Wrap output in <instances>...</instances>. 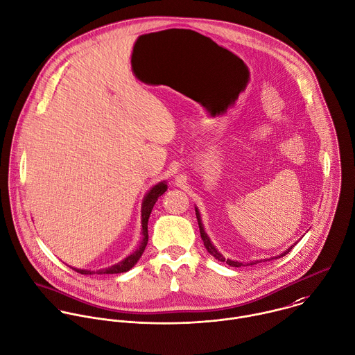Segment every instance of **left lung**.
Segmentation results:
<instances>
[{"instance_id":"1","label":"left lung","mask_w":355,"mask_h":355,"mask_svg":"<svg viewBox=\"0 0 355 355\" xmlns=\"http://www.w3.org/2000/svg\"><path fill=\"white\" fill-rule=\"evenodd\" d=\"M196 208V215H197V222H198V226H200V233H201V239H202V241H204V245H205V248H207V251L215 258V259H218L219 262H226L227 265H230V266H233V268H240V266H248V265H255V263H258V262H265V261H270V259H276V258H280V257H283V255H286L297 243H294V244H291L287 250H284L282 254H279V255H276V257H270V258H265V259H257V261H250V262H240V261H234V259H230V258H225L218 250H216V247L214 245V243L211 241V239L208 237V234L205 233V229H204V225H202V220H201V215H200V211H198V208L197 207H194Z\"/></svg>"}]
</instances>
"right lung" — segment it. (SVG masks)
I'll return each instance as SVG.
<instances>
[{"label": "right lung", "mask_w": 355, "mask_h": 355, "mask_svg": "<svg viewBox=\"0 0 355 355\" xmlns=\"http://www.w3.org/2000/svg\"><path fill=\"white\" fill-rule=\"evenodd\" d=\"M168 190V184L165 180L154 184L148 191L147 194L144 196L143 198V204H141V240L137 245V248L129 254L125 259H122L121 262L118 263H114L108 268H103V269H98V270H92V269H79V268H72L75 269L76 272L82 273V275H111V273H123V272H128L130 270L136 263L137 261L140 259V257L143 255L144 250H146V245H147V241H148V218H150V214L157 202V200Z\"/></svg>", "instance_id": "right-lung-1"}]
</instances>
